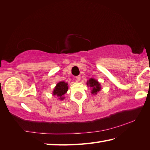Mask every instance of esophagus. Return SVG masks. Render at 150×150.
<instances>
[{"label": "esophagus", "instance_id": "esophagus-1", "mask_svg": "<svg viewBox=\"0 0 150 150\" xmlns=\"http://www.w3.org/2000/svg\"><path fill=\"white\" fill-rule=\"evenodd\" d=\"M75 79H76V81H79L81 80V77H80L79 75L77 76V77H75Z\"/></svg>", "mask_w": 150, "mask_h": 150}]
</instances>
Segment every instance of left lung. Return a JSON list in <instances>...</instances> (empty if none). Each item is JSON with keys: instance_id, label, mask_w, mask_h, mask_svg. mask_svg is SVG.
Here are the masks:
<instances>
[{"instance_id": "left-lung-1", "label": "left lung", "mask_w": 150, "mask_h": 150, "mask_svg": "<svg viewBox=\"0 0 150 150\" xmlns=\"http://www.w3.org/2000/svg\"><path fill=\"white\" fill-rule=\"evenodd\" d=\"M87 85L88 87L92 88L91 89V93L93 95H97V93L101 90L100 83L94 78H91L89 80L87 81Z\"/></svg>"}]
</instances>
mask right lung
<instances>
[{
  "mask_svg": "<svg viewBox=\"0 0 150 150\" xmlns=\"http://www.w3.org/2000/svg\"><path fill=\"white\" fill-rule=\"evenodd\" d=\"M68 91V83H65V81H60L57 85L53 91V95L56 96L58 99L60 100H63L65 97L63 95L67 92Z\"/></svg>",
  "mask_w": 150,
  "mask_h": 150,
  "instance_id": "obj_1",
  "label": "right lung"
}]
</instances>
